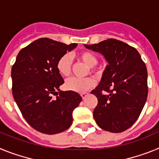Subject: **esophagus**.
I'll return each mask as SVG.
<instances>
[{"label": "esophagus", "instance_id": "obj_1", "mask_svg": "<svg viewBox=\"0 0 159 159\" xmlns=\"http://www.w3.org/2000/svg\"><path fill=\"white\" fill-rule=\"evenodd\" d=\"M80 95H81V97H82L83 99H85V98H86V97L88 95V93H86V92H84V93H81Z\"/></svg>", "mask_w": 159, "mask_h": 159}]
</instances>
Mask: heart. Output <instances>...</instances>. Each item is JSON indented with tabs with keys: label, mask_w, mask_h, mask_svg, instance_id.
I'll return each instance as SVG.
<instances>
[{
	"label": "heart",
	"mask_w": 159,
	"mask_h": 159,
	"mask_svg": "<svg viewBox=\"0 0 159 159\" xmlns=\"http://www.w3.org/2000/svg\"><path fill=\"white\" fill-rule=\"evenodd\" d=\"M79 59L84 64L91 67L92 71H95V66L98 64V59L94 53L91 52H83L78 56ZM72 60L69 54H64L59 58L57 62V69L62 76H67L71 73ZM95 81L92 78L80 79L71 77L64 83L65 89L71 92L84 93L95 86Z\"/></svg>",
	"instance_id": "b5f03b06"
}]
</instances>
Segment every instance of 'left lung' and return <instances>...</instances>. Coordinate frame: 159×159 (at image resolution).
Listing matches in <instances>:
<instances>
[{"instance_id":"left-lung-1","label":"left lung","mask_w":159,"mask_h":159,"mask_svg":"<svg viewBox=\"0 0 159 159\" xmlns=\"http://www.w3.org/2000/svg\"><path fill=\"white\" fill-rule=\"evenodd\" d=\"M84 47L102 54L108 63L100 83L92 91L98 99L94 119L102 130L124 131L135 123L147 101L145 63L134 48L116 39Z\"/></svg>"}]
</instances>
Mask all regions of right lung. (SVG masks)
Returning <instances> with one entry per match:
<instances>
[{"label":"right lung","instance_id":"obj_1","mask_svg":"<svg viewBox=\"0 0 159 159\" xmlns=\"http://www.w3.org/2000/svg\"><path fill=\"white\" fill-rule=\"evenodd\" d=\"M76 46L40 38L20 51L12 67L14 99L27 123L43 134L69 128L73 111L82 100L77 92L60 91L64 81L57 69L59 58Z\"/></svg>","mask_w":159,"mask_h":159}]
</instances>
